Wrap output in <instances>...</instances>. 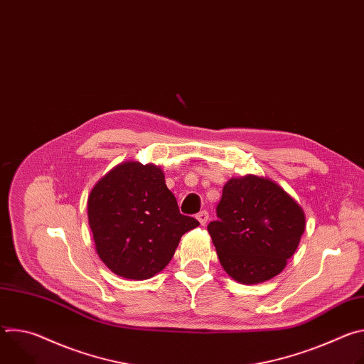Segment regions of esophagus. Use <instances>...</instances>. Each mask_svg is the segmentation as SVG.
Returning <instances> with one entry per match:
<instances>
[{"label":"esophagus","instance_id":"1","mask_svg":"<svg viewBox=\"0 0 364 364\" xmlns=\"http://www.w3.org/2000/svg\"><path fill=\"white\" fill-rule=\"evenodd\" d=\"M196 218H197V220L200 222V225L204 226V225L207 223V220H209V213H207L205 210H201Z\"/></svg>","mask_w":364,"mask_h":364}]
</instances>
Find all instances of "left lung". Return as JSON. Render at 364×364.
Masks as SVG:
<instances>
[{
	"label": "left lung",
	"instance_id": "1",
	"mask_svg": "<svg viewBox=\"0 0 364 364\" xmlns=\"http://www.w3.org/2000/svg\"><path fill=\"white\" fill-rule=\"evenodd\" d=\"M207 226L223 269L237 282L277 277L305 230L301 205L275 181L256 176L230 178Z\"/></svg>",
	"mask_w": 364,
	"mask_h": 364
}]
</instances>
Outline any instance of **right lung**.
Here are the masks:
<instances>
[{
  "mask_svg": "<svg viewBox=\"0 0 364 364\" xmlns=\"http://www.w3.org/2000/svg\"><path fill=\"white\" fill-rule=\"evenodd\" d=\"M87 218L102 262L134 281L163 271L181 236L200 225L180 213L163 170L136 161L117 166L96 183Z\"/></svg>",
  "mask_w": 364,
  "mask_h": 364,
  "instance_id": "1",
  "label": "right lung"
}]
</instances>
